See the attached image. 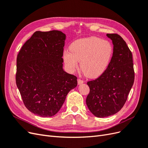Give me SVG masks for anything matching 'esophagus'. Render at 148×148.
<instances>
[{"label": "esophagus", "instance_id": "obj_1", "mask_svg": "<svg viewBox=\"0 0 148 148\" xmlns=\"http://www.w3.org/2000/svg\"><path fill=\"white\" fill-rule=\"evenodd\" d=\"M78 85H80V84H83V83H84V82L83 81V80H82V79H78Z\"/></svg>", "mask_w": 148, "mask_h": 148}]
</instances>
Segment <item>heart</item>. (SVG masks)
<instances>
[{
	"label": "heart",
	"mask_w": 148,
	"mask_h": 148,
	"mask_svg": "<svg viewBox=\"0 0 148 148\" xmlns=\"http://www.w3.org/2000/svg\"><path fill=\"white\" fill-rule=\"evenodd\" d=\"M70 51L62 55L64 62L71 72L78 67L89 78L101 76L108 67L113 54V47L107 40L90 37L76 40L70 44Z\"/></svg>",
	"instance_id": "b5f03b06"
}]
</instances>
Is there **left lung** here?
I'll list each match as a JSON object with an SVG mask.
<instances>
[{"label":"left lung","mask_w":148,"mask_h":148,"mask_svg":"<svg viewBox=\"0 0 148 148\" xmlns=\"http://www.w3.org/2000/svg\"><path fill=\"white\" fill-rule=\"evenodd\" d=\"M112 41L113 55L106 70L100 77L88 82L86 105L97 117L103 118L117 113L124 106L134 83L132 52L117 34H107Z\"/></svg>","instance_id":"obj_1"}]
</instances>
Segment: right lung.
Masks as SVG:
<instances>
[{
	"label": "right lung",
	"mask_w": 148,
	"mask_h": 148,
	"mask_svg": "<svg viewBox=\"0 0 148 148\" xmlns=\"http://www.w3.org/2000/svg\"><path fill=\"white\" fill-rule=\"evenodd\" d=\"M65 39L60 31H36L17 57L16 86L26 108L40 117L56 115L77 86V78L63 69Z\"/></svg>",
	"instance_id": "add662e5"
}]
</instances>
